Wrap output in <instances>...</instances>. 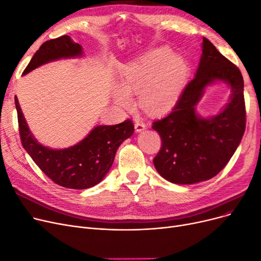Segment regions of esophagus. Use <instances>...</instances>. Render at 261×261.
Here are the masks:
<instances>
[{"label": "esophagus", "instance_id": "1", "mask_svg": "<svg viewBox=\"0 0 261 261\" xmlns=\"http://www.w3.org/2000/svg\"><path fill=\"white\" fill-rule=\"evenodd\" d=\"M147 128V125H145V123H143L142 121H136V123H135V129H136L137 133L139 132H142L143 129Z\"/></svg>", "mask_w": 261, "mask_h": 261}]
</instances>
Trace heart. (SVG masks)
<instances>
[{"label":"heart","instance_id":"obj_1","mask_svg":"<svg viewBox=\"0 0 261 261\" xmlns=\"http://www.w3.org/2000/svg\"><path fill=\"white\" fill-rule=\"evenodd\" d=\"M189 76L190 65L184 57L173 55L169 48L154 49L123 70L121 85L113 91V100L120 108L130 109L135 93L144 109L164 113L178 102Z\"/></svg>","mask_w":261,"mask_h":261}]
</instances>
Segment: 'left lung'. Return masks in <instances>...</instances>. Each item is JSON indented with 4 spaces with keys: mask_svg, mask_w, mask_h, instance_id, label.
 <instances>
[{
    "mask_svg": "<svg viewBox=\"0 0 261 261\" xmlns=\"http://www.w3.org/2000/svg\"><path fill=\"white\" fill-rule=\"evenodd\" d=\"M201 49L195 77L170 113L152 126L163 144L153 160L154 167L174 184H195L215 176L232 158L245 130L241 71L205 37ZM216 82L231 89L229 101L215 116L201 117L195 111L196 103L205 89Z\"/></svg>",
    "mask_w": 261,
    "mask_h": 261,
    "instance_id": "8db88e82",
    "label": "left lung"
}]
</instances>
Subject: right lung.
Segmentation results:
<instances>
[{"mask_svg":"<svg viewBox=\"0 0 261 261\" xmlns=\"http://www.w3.org/2000/svg\"><path fill=\"white\" fill-rule=\"evenodd\" d=\"M82 56L81 45L68 35L47 40L31 59L22 76L49 62ZM15 103L23 148L48 178L66 189L85 190L98 184L111 168L120 144L134 134L132 121L125 120L117 125H97L69 148L51 149L39 143L30 130L17 96Z\"/></svg>","mask_w":261,"mask_h":261,"instance_id":"1","label":"right lung"}]
</instances>
